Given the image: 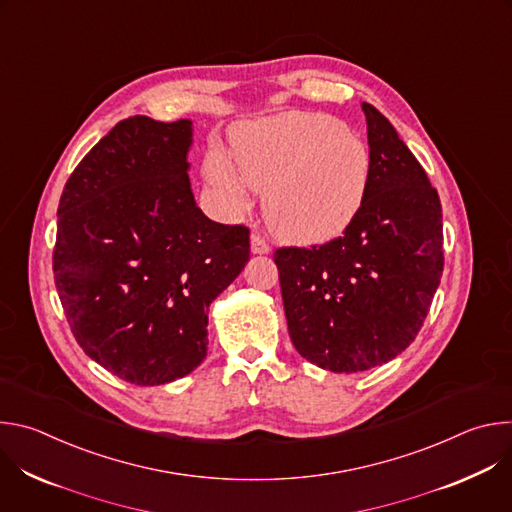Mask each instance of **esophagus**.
<instances>
[{
	"mask_svg": "<svg viewBox=\"0 0 512 512\" xmlns=\"http://www.w3.org/2000/svg\"><path fill=\"white\" fill-rule=\"evenodd\" d=\"M271 251V247L265 243V239L257 233L251 235V253L253 255H267Z\"/></svg>",
	"mask_w": 512,
	"mask_h": 512,
	"instance_id": "obj_1",
	"label": "esophagus"
}]
</instances>
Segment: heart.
<instances>
[{
	"label": "heart",
	"mask_w": 512,
	"mask_h": 512,
	"mask_svg": "<svg viewBox=\"0 0 512 512\" xmlns=\"http://www.w3.org/2000/svg\"><path fill=\"white\" fill-rule=\"evenodd\" d=\"M208 180L233 210L249 188L265 192L271 229L300 245L340 237L367 200L373 160L358 135L330 115L291 111L243 125L233 135V162L223 152L206 160Z\"/></svg>",
	"instance_id": "b5f03b06"
}]
</instances>
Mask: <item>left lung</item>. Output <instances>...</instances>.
Segmentation results:
<instances>
[{
	"instance_id": "8db88e82",
	"label": "left lung",
	"mask_w": 512,
	"mask_h": 512,
	"mask_svg": "<svg viewBox=\"0 0 512 512\" xmlns=\"http://www.w3.org/2000/svg\"><path fill=\"white\" fill-rule=\"evenodd\" d=\"M373 174L342 237L277 249L289 338L316 367L358 373L417 336L444 271L442 204L391 121L362 103Z\"/></svg>"
}]
</instances>
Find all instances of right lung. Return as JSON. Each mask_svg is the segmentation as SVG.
I'll use <instances>...</instances> for the list:
<instances>
[{"label": "right lung", "instance_id": "right-lung-1", "mask_svg": "<svg viewBox=\"0 0 512 512\" xmlns=\"http://www.w3.org/2000/svg\"><path fill=\"white\" fill-rule=\"evenodd\" d=\"M192 121L117 123L58 204L54 281L77 342L115 377L156 387L206 356L208 308L249 261V229L196 206Z\"/></svg>", "mask_w": 512, "mask_h": 512}]
</instances>
